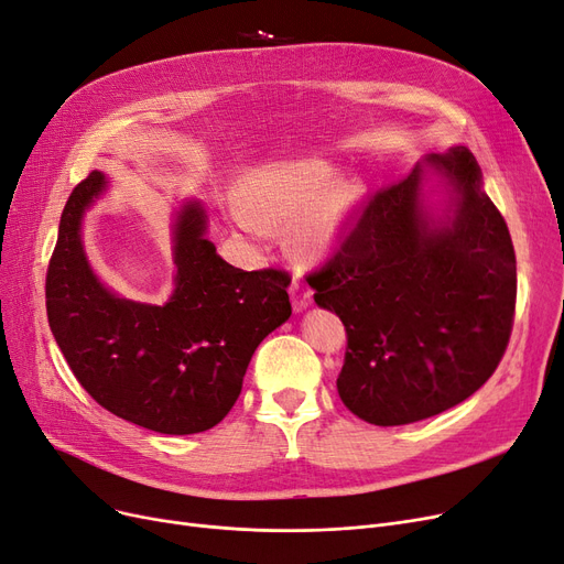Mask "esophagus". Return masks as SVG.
Returning <instances> with one entry per match:
<instances>
[{
	"mask_svg": "<svg viewBox=\"0 0 564 564\" xmlns=\"http://www.w3.org/2000/svg\"><path fill=\"white\" fill-rule=\"evenodd\" d=\"M290 297H292V306H295V311H304L311 304L313 292L302 281L295 279L290 285Z\"/></svg>",
	"mask_w": 564,
	"mask_h": 564,
	"instance_id": "1",
	"label": "esophagus"
}]
</instances>
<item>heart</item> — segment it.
Segmentation results:
<instances>
[{
	"label": "heart",
	"mask_w": 564,
	"mask_h": 564,
	"mask_svg": "<svg viewBox=\"0 0 564 564\" xmlns=\"http://www.w3.org/2000/svg\"><path fill=\"white\" fill-rule=\"evenodd\" d=\"M334 170L323 161H290L258 170L232 205L239 228L253 237L267 235V224H297L300 247L325 253L340 239L359 200V186L338 180L326 186Z\"/></svg>",
	"instance_id": "obj_1"
}]
</instances>
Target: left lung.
Wrapping results in <instances>:
<instances>
[{
  "mask_svg": "<svg viewBox=\"0 0 564 564\" xmlns=\"http://www.w3.org/2000/svg\"><path fill=\"white\" fill-rule=\"evenodd\" d=\"M431 166L453 186V214L421 205ZM346 237L308 274L315 304L348 334L338 397L376 426L445 412L494 376L517 308V256L468 147L429 154L352 209Z\"/></svg>",
  "mask_w": 564,
  "mask_h": 564,
  "instance_id": "left-lung-1",
  "label": "left lung"
}]
</instances>
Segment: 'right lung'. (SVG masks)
Instances as JSON below:
<instances>
[{
	"mask_svg": "<svg viewBox=\"0 0 564 564\" xmlns=\"http://www.w3.org/2000/svg\"><path fill=\"white\" fill-rule=\"evenodd\" d=\"M104 191L94 170L62 212L45 276L53 336L87 394L117 417L167 435L207 431L235 405L260 340L290 317V276L228 264L205 237V209L188 203L173 230V297L121 300L94 276L80 237Z\"/></svg>",
	"mask_w": 564,
	"mask_h": 564,
	"instance_id": "1",
	"label": "right lung"
}]
</instances>
